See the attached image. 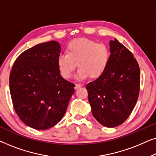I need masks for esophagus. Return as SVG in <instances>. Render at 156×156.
<instances>
[{
  "label": "esophagus",
  "instance_id": "34e87169",
  "mask_svg": "<svg viewBox=\"0 0 156 156\" xmlns=\"http://www.w3.org/2000/svg\"><path fill=\"white\" fill-rule=\"evenodd\" d=\"M82 86V85L81 84H80V83H78V84H76V89H78V88H80V87Z\"/></svg>",
  "mask_w": 156,
  "mask_h": 156
}]
</instances>
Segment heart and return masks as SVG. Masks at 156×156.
Returning a JSON list of instances; mask_svg holds the SVG:
<instances>
[{"mask_svg":"<svg viewBox=\"0 0 156 156\" xmlns=\"http://www.w3.org/2000/svg\"><path fill=\"white\" fill-rule=\"evenodd\" d=\"M110 51L104 44L85 38L73 39L69 42L66 53L59 54L57 66L63 78H70L76 68L79 69L76 77L84 80L90 76L91 78L100 77L108 66Z\"/></svg>","mask_w":156,"mask_h":156,"instance_id":"b5f03b06","label":"heart"}]
</instances>
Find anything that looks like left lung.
Instances as JSON below:
<instances>
[{
    "instance_id": "8db88e82",
    "label": "left lung",
    "mask_w": 156,
    "mask_h": 156,
    "mask_svg": "<svg viewBox=\"0 0 156 156\" xmlns=\"http://www.w3.org/2000/svg\"><path fill=\"white\" fill-rule=\"evenodd\" d=\"M109 51L106 71L85 87L93 117L112 128L126 121L136 104L140 69L131 52L117 39L109 41Z\"/></svg>"
}]
</instances>
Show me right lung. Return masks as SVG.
I'll use <instances>...</instances> for the list:
<instances>
[{"mask_svg": "<svg viewBox=\"0 0 156 156\" xmlns=\"http://www.w3.org/2000/svg\"><path fill=\"white\" fill-rule=\"evenodd\" d=\"M60 44H39L20 55L10 74V92L17 115L28 126L45 130L62 119L71 96L73 83L61 76L57 58Z\"/></svg>", "mask_w": 156, "mask_h": 156, "instance_id": "add662e5", "label": "right lung"}]
</instances>
